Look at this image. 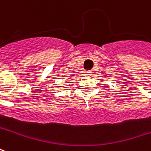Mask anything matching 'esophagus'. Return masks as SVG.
Masks as SVG:
<instances>
[{
  "label": "esophagus",
  "mask_w": 151,
  "mask_h": 151,
  "mask_svg": "<svg viewBox=\"0 0 151 151\" xmlns=\"http://www.w3.org/2000/svg\"><path fill=\"white\" fill-rule=\"evenodd\" d=\"M85 73H86V75H91L92 71H91V70H86V71H85Z\"/></svg>",
  "instance_id": "obj_1"
}]
</instances>
